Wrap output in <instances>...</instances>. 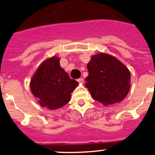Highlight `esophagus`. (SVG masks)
Masks as SVG:
<instances>
[{"label": "esophagus", "instance_id": "obj_1", "mask_svg": "<svg viewBox=\"0 0 155 155\" xmlns=\"http://www.w3.org/2000/svg\"><path fill=\"white\" fill-rule=\"evenodd\" d=\"M78 83H80V84H83V82H84V79L79 78V79H78Z\"/></svg>", "mask_w": 155, "mask_h": 155}]
</instances>
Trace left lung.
I'll list each match as a JSON object with an SVG mask.
<instances>
[{"label": "left lung", "mask_w": 155, "mask_h": 155, "mask_svg": "<svg viewBox=\"0 0 155 155\" xmlns=\"http://www.w3.org/2000/svg\"><path fill=\"white\" fill-rule=\"evenodd\" d=\"M87 68L85 86L94 100L108 105L125 98L130 88V72L119 60L100 53L91 57Z\"/></svg>", "instance_id": "left-lung-1"}]
</instances>
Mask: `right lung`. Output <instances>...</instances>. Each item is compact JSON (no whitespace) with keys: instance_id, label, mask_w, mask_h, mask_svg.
I'll use <instances>...</instances> for the list:
<instances>
[{"instance_id":"obj_1","label":"right lung","mask_w":155,"mask_h":155,"mask_svg":"<svg viewBox=\"0 0 155 155\" xmlns=\"http://www.w3.org/2000/svg\"><path fill=\"white\" fill-rule=\"evenodd\" d=\"M78 85L70 78L60 65V58L53 57L42 62L31 81L30 88L41 106L49 109H60L70 102L71 92Z\"/></svg>"}]
</instances>
